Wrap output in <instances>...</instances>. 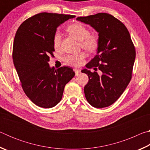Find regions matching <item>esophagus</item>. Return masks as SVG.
Here are the masks:
<instances>
[{
	"label": "esophagus",
	"mask_w": 150,
	"mask_h": 150,
	"mask_svg": "<svg viewBox=\"0 0 150 150\" xmlns=\"http://www.w3.org/2000/svg\"><path fill=\"white\" fill-rule=\"evenodd\" d=\"M74 71L75 73V75H79L81 73V70L78 69H74Z\"/></svg>",
	"instance_id": "34e87169"
}]
</instances>
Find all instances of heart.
<instances>
[{
	"instance_id": "heart-1",
	"label": "heart",
	"mask_w": 150,
	"mask_h": 150,
	"mask_svg": "<svg viewBox=\"0 0 150 150\" xmlns=\"http://www.w3.org/2000/svg\"><path fill=\"white\" fill-rule=\"evenodd\" d=\"M67 31L70 35L81 41V45L83 49L89 52H93L98 47V38L96 35L90 34L88 29L81 24H73L68 26ZM62 34L59 31L55 33L53 44L55 50L60 48ZM86 57L84 52L79 53L78 54L69 55L65 57V62L68 65L73 66H79L83 63V61Z\"/></svg>"
}]
</instances>
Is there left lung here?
Masks as SVG:
<instances>
[{
	"label": "left lung",
	"instance_id": "obj_1",
	"mask_svg": "<svg viewBox=\"0 0 150 150\" xmlns=\"http://www.w3.org/2000/svg\"><path fill=\"white\" fill-rule=\"evenodd\" d=\"M78 21L90 25L98 33L96 55L81 71L88 75L84 87L88 103L93 107L108 106L120 97L132 78L136 57L130 33L122 22L107 13L78 17Z\"/></svg>",
	"mask_w": 150,
	"mask_h": 150
}]
</instances>
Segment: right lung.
<instances>
[{
  "mask_svg": "<svg viewBox=\"0 0 150 150\" xmlns=\"http://www.w3.org/2000/svg\"><path fill=\"white\" fill-rule=\"evenodd\" d=\"M73 15L42 12L20 25L14 40L12 58L24 93L42 108H52L62 100L65 86L75 76L72 68L55 69L48 62L53 55L57 28Z\"/></svg>",
  "mask_w": 150,
  "mask_h": 150,
  "instance_id": "obj_1",
  "label": "right lung"
}]
</instances>
